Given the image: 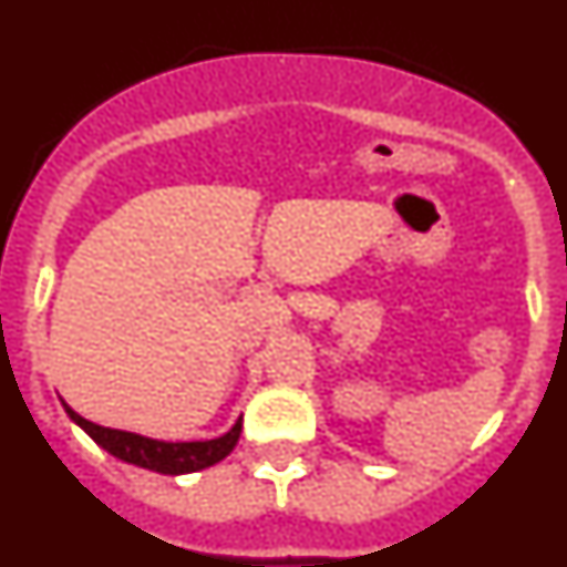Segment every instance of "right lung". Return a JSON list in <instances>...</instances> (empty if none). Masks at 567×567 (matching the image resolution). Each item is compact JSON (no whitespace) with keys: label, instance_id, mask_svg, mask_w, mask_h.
I'll list each match as a JSON object with an SVG mask.
<instances>
[{"label":"right lung","instance_id":"1","mask_svg":"<svg viewBox=\"0 0 567 567\" xmlns=\"http://www.w3.org/2000/svg\"><path fill=\"white\" fill-rule=\"evenodd\" d=\"M64 412L70 414V420H76L84 432L102 445L104 452L124 460V463L158 471V474H189V471H202L207 465H215L233 452L240 437V420L224 437L198 440V443H162V440H150L142 437V434L118 432V429H104V425L90 423L82 414L73 412L70 405H64Z\"/></svg>","mask_w":567,"mask_h":567}]
</instances>
